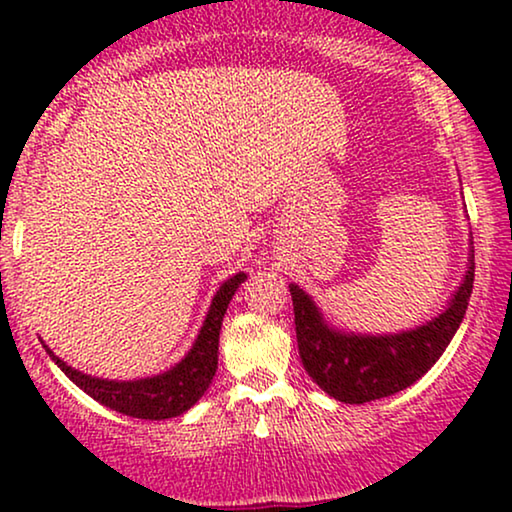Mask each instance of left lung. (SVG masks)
<instances>
[{
	"instance_id": "obj_1",
	"label": "left lung",
	"mask_w": 512,
	"mask_h": 512,
	"mask_svg": "<svg viewBox=\"0 0 512 512\" xmlns=\"http://www.w3.org/2000/svg\"><path fill=\"white\" fill-rule=\"evenodd\" d=\"M473 249L468 270L438 317L401 333H345L328 324L317 303L289 284L298 352L307 375L342 403H368L408 389L440 359L464 319L473 293Z\"/></svg>"
}]
</instances>
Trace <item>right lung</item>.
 Instances as JSON below:
<instances>
[{
  "label": "right lung",
  "mask_w": 512,
  "mask_h": 512,
  "mask_svg": "<svg viewBox=\"0 0 512 512\" xmlns=\"http://www.w3.org/2000/svg\"><path fill=\"white\" fill-rule=\"evenodd\" d=\"M244 279L247 275L237 272L219 286L193 347L188 349L184 359L160 375L142 377V380H104V377H93L67 366L48 345H44V349L55 361V366L97 403L137 419L179 417L188 408H193L212 384L216 363H219V333L223 317H226L228 303Z\"/></svg>",
  "instance_id": "right-lung-1"
}]
</instances>
